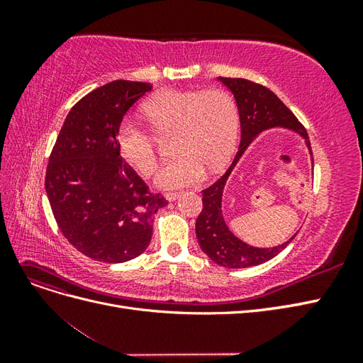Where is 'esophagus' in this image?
<instances>
[{
	"instance_id": "1",
	"label": "esophagus",
	"mask_w": 363,
	"mask_h": 363,
	"mask_svg": "<svg viewBox=\"0 0 363 363\" xmlns=\"http://www.w3.org/2000/svg\"><path fill=\"white\" fill-rule=\"evenodd\" d=\"M182 194L180 192H168V194H164V200H168V201H175L179 199Z\"/></svg>"
}]
</instances>
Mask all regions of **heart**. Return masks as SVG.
Returning <instances> with one entry per match:
<instances>
[{"mask_svg": "<svg viewBox=\"0 0 363 363\" xmlns=\"http://www.w3.org/2000/svg\"><path fill=\"white\" fill-rule=\"evenodd\" d=\"M144 113L159 131L177 130L175 152L156 175V184L175 189L199 183L206 171L221 169L232 156L239 133V111L235 98L221 89H167L152 95ZM119 155L142 175L157 168L156 139L135 119H123L116 130Z\"/></svg>", "mask_w": 363, "mask_h": 363, "instance_id": "heart-1", "label": "heart"}]
</instances>
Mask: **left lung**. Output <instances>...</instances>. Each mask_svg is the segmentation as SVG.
<instances>
[{
	"mask_svg": "<svg viewBox=\"0 0 363 363\" xmlns=\"http://www.w3.org/2000/svg\"><path fill=\"white\" fill-rule=\"evenodd\" d=\"M219 83H223L235 96L239 111L240 121V144L225 174L212 186L203 191V211L196 218L195 233L199 239L200 248L211 257L212 262L224 268H248L260 265L276 257L279 252L286 248L295 235L286 242L276 247L260 248L250 245L239 239L232 230L228 228L223 213V196L230 175H232L240 157L245 155L248 147L255 142L263 131L271 128L289 130L296 136H300L311 155L313 168L312 150L307 131L298 123L289 108L281 103L280 98L271 92L268 87H263L244 79H225L218 77Z\"/></svg>",
	"mask_w": 363,
	"mask_h": 363,
	"instance_id": "obj_1",
	"label": "left lung"
}]
</instances>
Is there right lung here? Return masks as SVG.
<instances>
[{"mask_svg":"<svg viewBox=\"0 0 363 363\" xmlns=\"http://www.w3.org/2000/svg\"><path fill=\"white\" fill-rule=\"evenodd\" d=\"M150 89L115 80L84 95L51 151L45 191L52 215L68 242L94 260L123 263L142 255L155 215L168 204L148 192L116 145L121 121Z\"/></svg>","mask_w":363,"mask_h":363,"instance_id":"1","label":"right lung"}]
</instances>
